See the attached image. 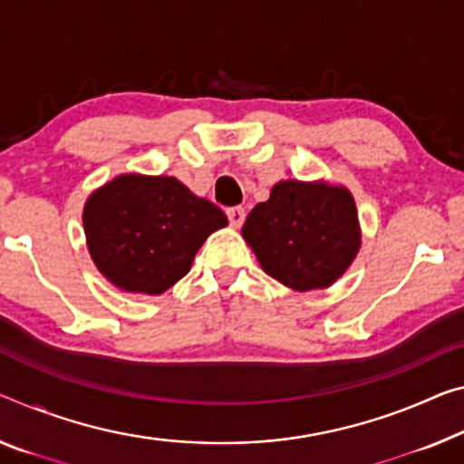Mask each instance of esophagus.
Here are the masks:
<instances>
[{
  "mask_svg": "<svg viewBox=\"0 0 464 464\" xmlns=\"http://www.w3.org/2000/svg\"><path fill=\"white\" fill-rule=\"evenodd\" d=\"M226 213H227V219H230V226L234 227H240L242 222H245V209L242 208H230Z\"/></svg>",
  "mask_w": 464,
  "mask_h": 464,
  "instance_id": "obj_1",
  "label": "esophagus"
}]
</instances>
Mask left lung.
<instances>
[{"instance_id": "obj_1", "label": "left lung", "mask_w": 464, "mask_h": 464, "mask_svg": "<svg viewBox=\"0 0 464 464\" xmlns=\"http://www.w3.org/2000/svg\"><path fill=\"white\" fill-rule=\"evenodd\" d=\"M242 237L263 272L298 292L332 286L361 248L353 195L327 182H277L248 213Z\"/></svg>"}]
</instances>
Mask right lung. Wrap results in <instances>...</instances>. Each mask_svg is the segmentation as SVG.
I'll return each mask as SVG.
<instances>
[{
	"mask_svg": "<svg viewBox=\"0 0 464 464\" xmlns=\"http://www.w3.org/2000/svg\"><path fill=\"white\" fill-rule=\"evenodd\" d=\"M82 226L91 259L113 286L161 295L227 218L172 176L122 174L87 198Z\"/></svg>",
	"mask_w": 464,
	"mask_h": 464,
	"instance_id": "right-lung-1",
	"label": "right lung"
}]
</instances>
